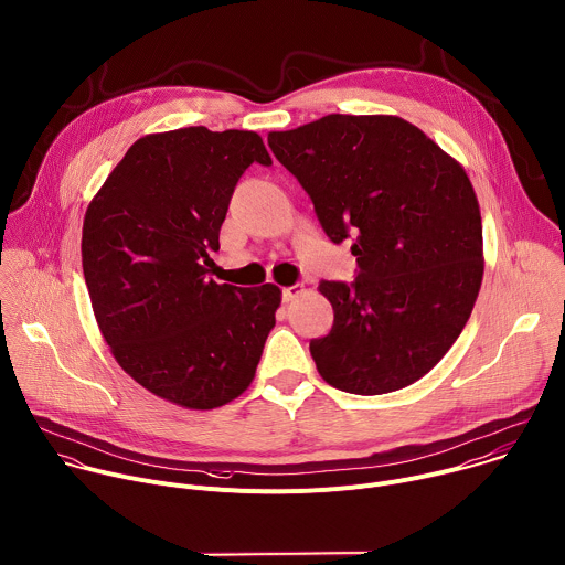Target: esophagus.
<instances>
[{
  "mask_svg": "<svg viewBox=\"0 0 565 565\" xmlns=\"http://www.w3.org/2000/svg\"><path fill=\"white\" fill-rule=\"evenodd\" d=\"M300 294H302V285L285 287V289H282V302H291V300H296Z\"/></svg>",
  "mask_w": 565,
  "mask_h": 565,
  "instance_id": "obj_1",
  "label": "esophagus"
}]
</instances>
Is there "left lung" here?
Returning a JSON list of instances; mask_svg holds the SVG:
<instances>
[{
  "label": "left lung",
  "mask_w": 565,
  "mask_h": 565,
  "mask_svg": "<svg viewBox=\"0 0 565 565\" xmlns=\"http://www.w3.org/2000/svg\"><path fill=\"white\" fill-rule=\"evenodd\" d=\"M267 142L359 265L352 285H318L333 307L331 331L309 343L318 374L363 396L416 383L455 345L483 280L466 169L396 116L331 113Z\"/></svg>",
  "instance_id": "left-lung-1"
}]
</instances>
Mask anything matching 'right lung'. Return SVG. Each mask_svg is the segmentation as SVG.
<instances>
[{"label": "right lung", "instance_id": "right-lung-1", "mask_svg": "<svg viewBox=\"0 0 565 565\" xmlns=\"http://www.w3.org/2000/svg\"><path fill=\"white\" fill-rule=\"evenodd\" d=\"M271 164L254 131L186 127L134 142L90 200L82 269L120 367L189 409L238 398L254 381L280 289L217 285L209 252L241 175Z\"/></svg>", "mask_w": 565, "mask_h": 565}]
</instances>
